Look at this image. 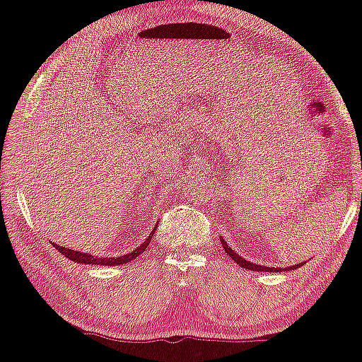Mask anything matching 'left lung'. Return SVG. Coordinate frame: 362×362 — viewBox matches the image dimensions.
I'll list each match as a JSON object with an SVG mask.
<instances>
[{
  "label": "left lung",
  "mask_w": 362,
  "mask_h": 362,
  "mask_svg": "<svg viewBox=\"0 0 362 362\" xmlns=\"http://www.w3.org/2000/svg\"><path fill=\"white\" fill-rule=\"evenodd\" d=\"M220 243H222L223 250L227 251V255L232 258L235 263H237L238 266H242V268H246V269H251V271H264V272H282V271H291V269H297L300 268L302 263H298L296 266H289V268H269V266H261V264H256V263H250V261H246L245 258H242V256L235 253V251L230 248V246L227 245V242L220 237Z\"/></svg>",
  "instance_id": "obj_1"
}]
</instances>
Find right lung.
<instances>
[{
	"label": "right lung",
	"mask_w": 362,
	"mask_h": 362,
	"mask_svg": "<svg viewBox=\"0 0 362 362\" xmlns=\"http://www.w3.org/2000/svg\"><path fill=\"white\" fill-rule=\"evenodd\" d=\"M155 230H156V227L153 228V232H151V233L148 235V238H146L142 245L137 246V248H135L134 251H130V253H127V255H122V256H116V258H114V256H106V258H104V256L88 255V253H83V251H75V250H71V248H65V246H60V245H55V243H52V245L55 246V250H59L62 255H65L68 259L75 261V263H85V264H103V266H119V264L130 263V261L137 258L139 255H142L144 251L146 250V246L150 245L151 235L155 233Z\"/></svg>",
	"instance_id": "add662e5"
}]
</instances>
